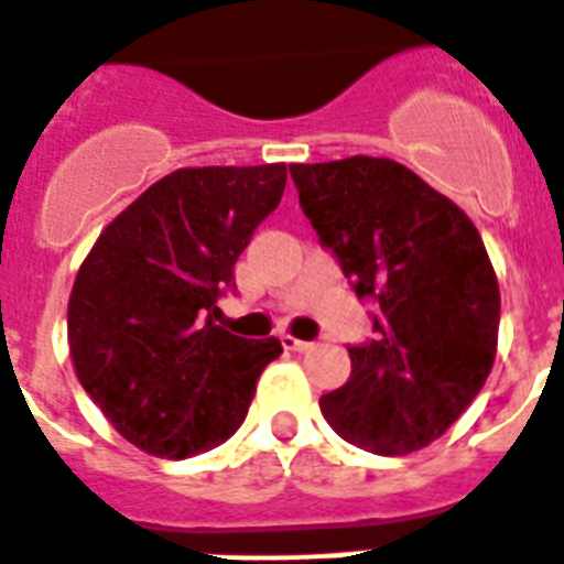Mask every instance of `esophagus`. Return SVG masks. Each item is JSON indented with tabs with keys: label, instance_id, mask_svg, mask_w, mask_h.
Returning a JSON list of instances; mask_svg holds the SVG:
<instances>
[{
	"label": "esophagus",
	"instance_id": "esophagus-1",
	"mask_svg": "<svg viewBox=\"0 0 564 564\" xmlns=\"http://www.w3.org/2000/svg\"><path fill=\"white\" fill-rule=\"evenodd\" d=\"M281 344H283V349H292V352H306V349L312 347L310 340H297V338H292V335H281Z\"/></svg>",
	"mask_w": 564,
	"mask_h": 564
}]
</instances>
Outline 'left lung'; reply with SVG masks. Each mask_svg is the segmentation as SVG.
<instances>
[{
    "mask_svg": "<svg viewBox=\"0 0 564 564\" xmlns=\"http://www.w3.org/2000/svg\"><path fill=\"white\" fill-rule=\"evenodd\" d=\"M301 209L338 260L372 335L349 344L347 384L321 395L329 427L378 456L435 442L485 387L499 283L456 203L384 158L290 165Z\"/></svg>",
    "mask_w": 564,
    "mask_h": 564,
    "instance_id": "left-lung-1",
    "label": "left lung"
}]
</instances>
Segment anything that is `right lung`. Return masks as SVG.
<instances>
[{"mask_svg": "<svg viewBox=\"0 0 564 564\" xmlns=\"http://www.w3.org/2000/svg\"><path fill=\"white\" fill-rule=\"evenodd\" d=\"M286 165L177 169L113 217L79 267L68 344L113 430L160 458L224 444L281 340L215 324L235 263L283 197Z\"/></svg>", "mask_w": 564, "mask_h": 564, "instance_id": "right-lung-1", "label": "right lung"}]
</instances>
